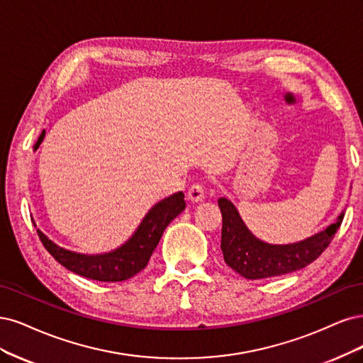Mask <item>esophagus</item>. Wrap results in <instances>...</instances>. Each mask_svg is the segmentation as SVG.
Wrapping results in <instances>:
<instances>
[{
    "label": "esophagus",
    "instance_id": "esophagus-1",
    "mask_svg": "<svg viewBox=\"0 0 363 363\" xmlns=\"http://www.w3.org/2000/svg\"><path fill=\"white\" fill-rule=\"evenodd\" d=\"M186 196H189L190 201L193 203H197V202H202L203 197H205V190H203V185L202 184H193L190 186L189 193H186Z\"/></svg>",
    "mask_w": 363,
    "mask_h": 363
}]
</instances>
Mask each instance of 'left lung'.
<instances>
[{"label": "left lung", "instance_id": "left-lung-1", "mask_svg": "<svg viewBox=\"0 0 363 363\" xmlns=\"http://www.w3.org/2000/svg\"><path fill=\"white\" fill-rule=\"evenodd\" d=\"M218 206L223 217L220 247L225 262L233 272L252 280L288 274L313 262L330 244L344 218L341 213L335 223L303 241L270 244L253 235L229 199L220 197Z\"/></svg>", "mask_w": 363, "mask_h": 363}]
</instances>
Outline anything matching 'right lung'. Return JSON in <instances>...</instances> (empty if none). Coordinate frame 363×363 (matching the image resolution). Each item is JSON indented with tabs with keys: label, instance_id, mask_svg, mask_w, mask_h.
I'll list each match as a JSON object with an SVG mask.
<instances>
[{
	"label": "right lung",
	"instance_id": "right-lung-1",
	"mask_svg": "<svg viewBox=\"0 0 363 363\" xmlns=\"http://www.w3.org/2000/svg\"><path fill=\"white\" fill-rule=\"evenodd\" d=\"M185 209L184 193L178 191L152 206L133 237L108 253L86 255L67 250L51 241L38 229L45 249L69 272L99 282H122L140 273L158 245L170 221Z\"/></svg>",
	"mask_w": 363,
	"mask_h": 363
}]
</instances>
